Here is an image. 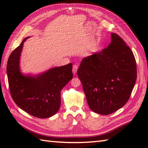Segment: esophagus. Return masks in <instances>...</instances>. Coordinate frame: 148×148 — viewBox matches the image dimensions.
<instances>
[{"label":"esophagus","mask_w":148,"mask_h":148,"mask_svg":"<svg viewBox=\"0 0 148 148\" xmlns=\"http://www.w3.org/2000/svg\"><path fill=\"white\" fill-rule=\"evenodd\" d=\"M77 69H78V67H77V65H74L73 66V67H72V73H73L74 75L76 74Z\"/></svg>","instance_id":"34e87169"}]
</instances>
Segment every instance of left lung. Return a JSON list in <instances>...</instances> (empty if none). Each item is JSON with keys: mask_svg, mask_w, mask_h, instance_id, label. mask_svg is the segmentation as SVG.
I'll use <instances>...</instances> for the list:
<instances>
[{"mask_svg": "<svg viewBox=\"0 0 148 148\" xmlns=\"http://www.w3.org/2000/svg\"><path fill=\"white\" fill-rule=\"evenodd\" d=\"M111 35L108 48L84 57L77 72L90 109L102 115L127 102L137 79L132 51L118 35Z\"/></svg>", "mask_w": 148, "mask_h": 148, "instance_id": "obj_1", "label": "left lung"}]
</instances>
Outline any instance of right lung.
Returning a JSON list of instances; mask_svg holds the SVG:
<instances>
[{"label": "right lung", "instance_id": "right-lung-1", "mask_svg": "<svg viewBox=\"0 0 148 148\" xmlns=\"http://www.w3.org/2000/svg\"><path fill=\"white\" fill-rule=\"evenodd\" d=\"M24 39L11 53L8 61L7 74L11 95L19 108L39 118L55 114L61 103V91L73 77L72 64L55 67L41 73L23 74L20 56Z\"/></svg>", "mask_w": 148, "mask_h": 148}]
</instances>
